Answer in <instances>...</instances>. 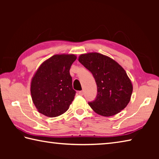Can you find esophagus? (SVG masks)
I'll use <instances>...</instances> for the list:
<instances>
[{
	"instance_id": "esophagus-1",
	"label": "esophagus",
	"mask_w": 159,
	"mask_h": 159,
	"mask_svg": "<svg viewBox=\"0 0 159 159\" xmlns=\"http://www.w3.org/2000/svg\"><path fill=\"white\" fill-rule=\"evenodd\" d=\"M79 94L80 95L83 96V90H81V91H79Z\"/></svg>"
}]
</instances>
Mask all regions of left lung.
Segmentation results:
<instances>
[{"instance_id": "8db88e82", "label": "left lung", "mask_w": 159, "mask_h": 159, "mask_svg": "<svg viewBox=\"0 0 159 159\" xmlns=\"http://www.w3.org/2000/svg\"><path fill=\"white\" fill-rule=\"evenodd\" d=\"M79 61L92 73L98 94L88 102L97 114L111 116L125 108L130 100L133 85L124 69L116 61L102 54H83Z\"/></svg>"}]
</instances>
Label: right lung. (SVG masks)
I'll return each instance as SVG.
<instances>
[{"instance_id":"obj_1","label":"right lung","mask_w":159,"mask_h":159,"mask_svg":"<svg viewBox=\"0 0 159 159\" xmlns=\"http://www.w3.org/2000/svg\"><path fill=\"white\" fill-rule=\"evenodd\" d=\"M74 55H56L43 63L31 80V94L41 114L56 117L69 108L76 92L73 89L69 70Z\"/></svg>"}]
</instances>
